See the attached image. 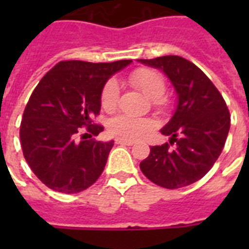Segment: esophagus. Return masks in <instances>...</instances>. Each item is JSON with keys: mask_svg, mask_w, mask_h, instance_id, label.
Listing matches in <instances>:
<instances>
[{"mask_svg": "<svg viewBox=\"0 0 249 249\" xmlns=\"http://www.w3.org/2000/svg\"><path fill=\"white\" fill-rule=\"evenodd\" d=\"M115 142H116L117 144H125V146H133V144H134L133 141H125V140H120V138H117Z\"/></svg>", "mask_w": 249, "mask_h": 249, "instance_id": "34e87169", "label": "esophagus"}]
</instances>
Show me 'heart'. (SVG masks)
<instances>
[{"label":"heart","instance_id":"obj_1","mask_svg":"<svg viewBox=\"0 0 249 249\" xmlns=\"http://www.w3.org/2000/svg\"><path fill=\"white\" fill-rule=\"evenodd\" d=\"M129 80L155 105L161 103L165 93V83L159 72L148 68H140L132 72ZM119 101V85L115 80H109L103 86L101 93L102 108L111 112L116 108ZM154 129V121L148 117H136L130 115H119L108 123V132L113 137L125 141H137Z\"/></svg>","mask_w":249,"mask_h":249}]
</instances>
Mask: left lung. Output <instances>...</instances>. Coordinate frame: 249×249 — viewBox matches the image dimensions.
<instances>
[{
    "label": "left lung",
    "mask_w": 249,
    "mask_h": 249,
    "mask_svg": "<svg viewBox=\"0 0 249 249\" xmlns=\"http://www.w3.org/2000/svg\"><path fill=\"white\" fill-rule=\"evenodd\" d=\"M163 71L177 94L173 116L160 129L169 144L152 146L141 161L142 173L165 189H179L204 177L222 152L230 113L224 98L200 68L178 55L138 59Z\"/></svg>",
    "instance_id": "1"
}]
</instances>
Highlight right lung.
I'll list each match as a JSON object with an SVG mask.
<instances>
[{"label": "right lung", "instance_id": "1", "mask_svg": "<svg viewBox=\"0 0 249 249\" xmlns=\"http://www.w3.org/2000/svg\"><path fill=\"white\" fill-rule=\"evenodd\" d=\"M132 60L90 63L59 62L41 79L25 106L20 124L23 155L32 172L49 189L64 194L86 190L105 169L113 141L76 137L98 136L103 126L91 123L101 111V93L107 80Z\"/></svg>", "mask_w": 249, "mask_h": 249}]
</instances>
